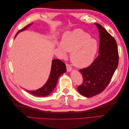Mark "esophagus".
<instances>
[{
    "label": "esophagus",
    "mask_w": 129,
    "mask_h": 129,
    "mask_svg": "<svg viewBox=\"0 0 129 129\" xmlns=\"http://www.w3.org/2000/svg\"><path fill=\"white\" fill-rule=\"evenodd\" d=\"M66 68H67V71L68 72H71L72 69V67H71V66H70L69 64H66Z\"/></svg>",
    "instance_id": "1"
}]
</instances>
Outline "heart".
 <instances>
[{
	"mask_svg": "<svg viewBox=\"0 0 129 129\" xmlns=\"http://www.w3.org/2000/svg\"><path fill=\"white\" fill-rule=\"evenodd\" d=\"M58 49L62 56L66 51L71 52V60L77 68H83L90 64L96 55L98 44L90 35L80 29L66 32L62 37Z\"/></svg>",
	"mask_w": 129,
	"mask_h": 129,
	"instance_id": "heart-1",
	"label": "heart"
}]
</instances>
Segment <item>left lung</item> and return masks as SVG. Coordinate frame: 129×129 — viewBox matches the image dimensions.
<instances>
[{"label": "left lung", "mask_w": 129, "mask_h": 129, "mask_svg": "<svg viewBox=\"0 0 129 129\" xmlns=\"http://www.w3.org/2000/svg\"><path fill=\"white\" fill-rule=\"evenodd\" d=\"M95 25L100 39L99 54L90 66L79 71L83 81L77 90L81 95L87 97L94 96L104 90L118 64L117 45L114 38L101 25Z\"/></svg>", "instance_id": "left-lung-1"}]
</instances>
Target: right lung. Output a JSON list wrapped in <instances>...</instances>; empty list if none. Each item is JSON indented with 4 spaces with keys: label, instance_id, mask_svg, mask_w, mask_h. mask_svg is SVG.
<instances>
[{
    "label": "right lung",
    "instance_id": "obj_1",
    "mask_svg": "<svg viewBox=\"0 0 129 129\" xmlns=\"http://www.w3.org/2000/svg\"><path fill=\"white\" fill-rule=\"evenodd\" d=\"M33 23L27 25L24 28L19 30L17 34L15 35V38L16 37L19 33L26 30ZM66 71L67 70H66L65 63L60 60L54 59L52 60L50 75L46 83L41 88L36 90H26L31 94L38 97H45L48 96L56 87L58 78L62 74L66 73Z\"/></svg>",
    "mask_w": 129,
    "mask_h": 129
}]
</instances>
